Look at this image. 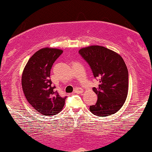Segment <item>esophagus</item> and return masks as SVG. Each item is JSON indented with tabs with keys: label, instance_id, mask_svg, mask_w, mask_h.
Instances as JSON below:
<instances>
[{
	"label": "esophagus",
	"instance_id": "1",
	"mask_svg": "<svg viewBox=\"0 0 152 152\" xmlns=\"http://www.w3.org/2000/svg\"><path fill=\"white\" fill-rule=\"evenodd\" d=\"M82 92H83V90H82V88H75V90H74L75 94H82Z\"/></svg>",
	"mask_w": 152,
	"mask_h": 152
}]
</instances>
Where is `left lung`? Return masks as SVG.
I'll use <instances>...</instances> for the list:
<instances>
[{"label":"left lung","mask_w":152,"mask_h":152,"mask_svg":"<svg viewBox=\"0 0 152 152\" xmlns=\"http://www.w3.org/2000/svg\"><path fill=\"white\" fill-rule=\"evenodd\" d=\"M79 53L99 82L98 88H93L98 99L90 106V110L98 117L113 114L123 105L129 91V72L124 60L117 53L102 46L82 48Z\"/></svg>","instance_id":"8db88e82"}]
</instances>
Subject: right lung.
I'll return each instance as SVG.
<instances>
[{"label": "right lung", "instance_id": "add662e5", "mask_svg": "<svg viewBox=\"0 0 152 152\" xmlns=\"http://www.w3.org/2000/svg\"><path fill=\"white\" fill-rule=\"evenodd\" d=\"M61 50L43 48L29 59L22 74V88L28 102L43 115L59 113L67 96H61L52 85L50 70Z\"/></svg>", "mask_w": 152, "mask_h": 152}]
</instances>
